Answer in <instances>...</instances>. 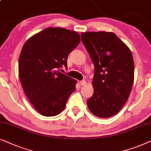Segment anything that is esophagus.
Instances as JSON below:
<instances>
[{
  "label": "esophagus",
  "mask_w": 151,
  "mask_h": 151,
  "mask_svg": "<svg viewBox=\"0 0 151 151\" xmlns=\"http://www.w3.org/2000/svg\"><path fill=\"white\" fill-rule=\"evenodd\" d=\"M80 85H81V86H84L86 84V82L85 80H82V81L80 82Z\"/></svg>",
  "instance_id": "1"
}]
</instances>
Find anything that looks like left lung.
Wrapping results in <instances>:
<instances>
[{
    "instance_id": "1",
    "label": "left lung",
    "mask_w": 151,
    "mask_h": 151,
    "mask_svg": "<svg viewBox=\"0 0 151 151\" xmlns=\"http://www.w3.org/2000/svg\"><path fill=\"white\" fill-rule=\"evenodd\" d=\"M81 38L95 68L88 108L97 117H112L125 104L133 86L132 53L114 33L84 32Z\"/></svg>"
}]
</instances>
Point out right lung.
I'll return each instance as SVG.
<instances>
[{
	"label": "right lung",
	"instance_id": "1",
	"mask_svg": "<svg viewBox=\"0 0 151 151\" xmlns=\"http://www.w3.org/2000/svg\"><path fill=\"white\" fill-rule=\"evenodd\" d=\"M80 42L78 33L48 27L24 43L18 61V74L24 93L35 109L46 117L65 108L76 80L57 69L67 68L68 55Z\"/></svg>",
	"mask_w": 151,
	"mask_h": 151
}]
</instances>
